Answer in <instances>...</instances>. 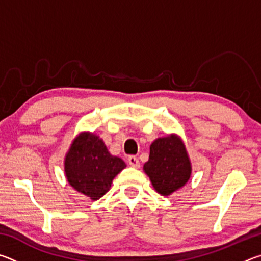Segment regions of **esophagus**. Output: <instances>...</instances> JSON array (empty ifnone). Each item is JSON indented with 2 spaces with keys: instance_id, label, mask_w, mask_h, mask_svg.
<instances>
[{
  "instance_id": "1",
  "label": "esophagus",
  "mask_w": 261,
  "mask_h": 261,
  "mask_svg": "<svg viewBox=\"0 0 261 261\" xmlns=\"http://www.w3.org/2000/svg\"><path fill=\"white\" fill-rule=\"evenodd\" d=\"M127 161H129V165L131 167H135V168L140 167V162L138 159H137V156H135V155H130L129 158H127Z\"/></svg>"
}]
</instances>
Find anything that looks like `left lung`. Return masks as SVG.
I'll return each instance as SVG.
<instances>
[{
	"label": "left lung",
	"mask_w": 261,
	"mask_h": 261,
	"mask_svg": "<svg viewBox=\"0 0 261 261\" xmlns=\"http://www.w3.org/2000/svg\"><path fill=\"white\" fill-rule=\"evenodd\" d=\"M144 170L162 196H169L182 188L191 175V165L182 140L176 136L154 140Z\"/></svg>",
	"instance_id": "1"
}]
</instances>
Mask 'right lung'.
<instances>
[{"label": "right lung", "instance_id": "add662e5", "mask_svg": "<svg viewBox=\"0 0 261 261\" xmlns=\"http://www.w3.org/2000/svg\"><path fill=\"white\" fill-rule=\"evenodd\" d=\"M70 185L96 200L108 191L115 176L125 162L108 152L102 139L93 134H81L73 140L64 162Z\"/></svg>", "mask_w": 261, "mask_h": 261}]
</instances>
